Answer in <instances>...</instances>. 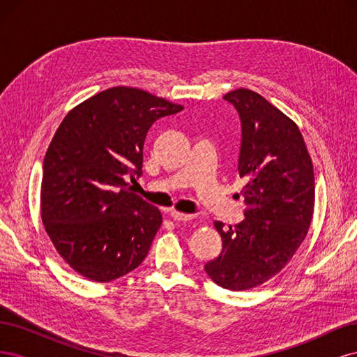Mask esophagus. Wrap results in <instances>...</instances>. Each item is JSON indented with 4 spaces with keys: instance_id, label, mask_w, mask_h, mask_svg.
<instances>
[{
    "instance_id": "1",
    "label": "esophagus",
    "mask_w": 357,
    "mask_h": 357,
    "mask_svg": "<svg viewBox=\"0 0 357 357\" xmlns=\"http://www.w3.org/2000/svg\"><path fill=\"white\" fill-rule=\"evenodd\" d=\"M169 215H171V219L176 220V222H188V220H192V219H193L192 214L178 213V211H176V210L169 211Z\"/></svg>"
}]
</instances>
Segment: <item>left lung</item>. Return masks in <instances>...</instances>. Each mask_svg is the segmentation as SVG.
Listing matches in <instances>:
<instances>
[{
  "mask_svg": "<svg viewBox=\"0 0 357 357\" xmlns=\"http://www.w3.org/2000/svg\"><path fill=\"white\" fill-rule=\"evenodd\" d=\"M223 100L241 121L245 218L228 228L214 222L222 252L204 271L215 284L238 291L277 275L304 241L314 211V171L296 123L262 95L236 89Z\"/></svg>",
  "mask_w": 357,
  "mask_h": 357,
  "instance_id": "8db88e82",
  "label": "left lung"
}]
</instances>
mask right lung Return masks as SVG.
I'll return each instance as SVG.
<instances>
[{"instance_id": "1", "label": "right lung", "mask_w": 357, "mask_h": 357, "mask_svg": "<svg viewBox=\"0 0 357 357\" xmlns=\"http://www.w3.org/2000/svg\"><path fill=\"white\" fill-rule=\"evenodd\" d=\"M183 105L117 86L66 116L43 164L41 219L56 252L75 273L107 283L144 261L160 211L134 193L144 139L158 119Z\"/></svg>"}]
</instances>
